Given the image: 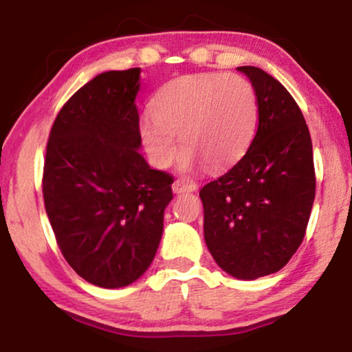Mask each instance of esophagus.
Instances as JSON below:
<instances>
[{
	"instance_id": "obj_1",
	"label": "esophagus",
	"mask_w": 352,
	"mask_h": 352,
	"mask_svg": "<svg viewBox=\"0 0 352 352\" xmlns=\"http://www.w3.org/2000/svg\"><path fill=\"white\" fill-rule=\"evenodd\" d=\"M196 188H198V186H196L195 182H191L188 179H177L172 185L173 193H177V195L191 193V191H195Z\"/></svg>"
}]
</instances>
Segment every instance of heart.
<instances>
[{"label": "heart", "instance_id": "1", "mask_svg": "<svg viewBox=\"0 0 352 352\" xmlns=\"http://www.w3.org/2000/svg\"><path fill=\"white\" fill-rule=\"evenodd\" d=\"M151 112L140 124V133L154 166H170L180 135L182 166L203 162L209 170H222L250 146L257 96L250 80L238 74L184 75L159 88Z\"/></svg>", "mask_w": 352, "mask_h": 352}]
</instances>
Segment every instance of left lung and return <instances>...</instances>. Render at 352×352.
Listing matches in <instances>:
<instances>
[{"mask_svg": "<svg viewBox=\"0 0 352 352\" xmlns=\"http://www.w3.org/2000/svg\"><path fill=\"white\" fill-rule=\"evenodd\" d=\"M257 96V132L245 156L199 191L204 240L222 270L254 280L288 264L304 240L316 198L312 142L287 88L243 65Z\"/></svg>", "mask_w": 352, "mask_h": 352, "instance_id": "1", "label": "left lung"}]
</instances>
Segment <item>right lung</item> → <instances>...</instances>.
Segmentation results:
<instances>
[{"label": "right lung", "instance_id": "1", "mask_svg": "<svg viewBox=\"0 0 352 352\" xmlns=\"http://www.w3.org/2000/svg\"><path fill=\"white\" fill-rule=\"evenodd\" d=\"M140 72L96 75L60 107L46 144L41 184L56 241L101 288L127 287L146 272L172 199L173 177L138 153Z\"/></svg>", "mask_w": 352, "mask_h": 352}]
</instances>
